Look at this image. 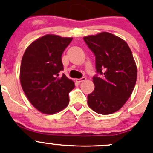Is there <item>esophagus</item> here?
I'll return each instance as SVG.
<instances>
[{"instance_id":"obj_1","label":"esophagus","mask_w":153,"mask_h":153,"mask_svg":"<svg viewBox=\"0 0 153 153\" xmlns=\"http://www.w3.org/2000/svg\"><path fill=\"white\" fill-rule=\"evenodd\" d=\"M86 79V78L85 77V76H83V77L82 78H79V79H76V81L77 82V83H82V82H83V81H85Z\"/></svg>"}]
</instances>
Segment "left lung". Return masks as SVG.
Returning a JSON list of instances; mask_svg holds the SVG:
<instances>
[{
    "mask_svg": "<svg viewBox=\"0 0 153 153\" xmlns=\"http://www.w3.org/2000/svg\"><path fill=\"white\" fill-rule=\"evenodd\" d=\"M83 40L96 56L97 75L93 77L95 89L87 97L94 112L111 114L118 111L132 94L137 68L126 42L108 32L84 36Z\"/></svg>",
    "mask_w": 153,
    "mask_h": 153,
    "instance_id": "8db88e82",
    "label": "left lung"
}]
</instances>
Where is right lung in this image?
<instances>
[{"mask_svg":"<svg viewBox=\"0 0 153 153\" xmlns=\"http://www.w3.org/2000/svg\"><path fill=\"white\" fill-rule=\"evenodd\" d=\"M72 37L47 34L31 43L22 57L20 80L30 103L45 114H54L69 104L74 82L60 72L61 56Z\"/></svg>","mask_w":153,"mask_h":153,"instance_id":"obj_1","label":"right lung"}]
</instances>
